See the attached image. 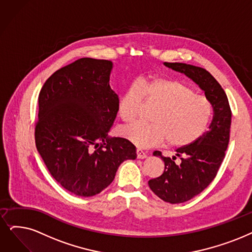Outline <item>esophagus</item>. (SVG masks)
Masks as SVG:
<instances>
[{
  "label": "esophagus",
  "mask_w": 252,
  "mask_h": 252,
  "mask_svg": "<svg viewBox=\"0 0 252 252\" xmlns=\"http://www.w3.org/2000/svg\"><path fill=\"white\" fill-rule=\"evenodd\" d=\"M136 156H137L138 159H145V158L147 157L146 153L144 152L143 150H140V149H137V150H136Z\"/></svg>",
  "instance_id": "34e87169"
}]
</instances>
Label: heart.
<instances>
[{"label":"heart","instance_id":"heart-1","mask_svg":"<svg viewBox=\"0 0 252 252\" xmlns=\"http://www.w3.org/2000/svg\"><path fill=\"white\" fill-rule=\"evenodd\" d=\"M143 98L159 107L151 124L134 123L121 134L138 148L167 144L174 148L192 145L204 135L213 116V105L195 90L174 77L154 76L126 89L118 102V115L125 123L138 117Z\"/></svg>","mask_w":252,"mask_h":252}]
</instances>
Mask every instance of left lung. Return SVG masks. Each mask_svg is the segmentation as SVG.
Wrapping results in <instances>:
<instances>
[{"label":"left lung","instance_id":"8db88e82","mask_svg":"<svg viewBox=\"0 0 252 252\" xmlns=\"http://www.w3.org/2000/svg\"><path fill=\"white\" fill-rule=\"evenodd\" d=\"M164 65L184 73L204 90L214 112L209 130L195 143L177 149L173 158L159 151L153 153L163 160L164 172L149 181L151 190L166 203L180 204L199 194L216 177L229 142L231 112L224 90L206 69L184 63ZM177 157L181 160L179 164L174 162Z\"/></svg>","mask_w":252,"mask_h":252}]
</instances>
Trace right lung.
Returning <instances> with one entry per match:
<instances>
[{"label":"right lung","instance_id":"1","mask_svg":"<svg viewBox=\"0 0 252 252\" xmlns=\"http://www.w3.org/2000/svg\"><path fill=\"white\" fill-rule=\"evenodd\" d=\"M113 63L82 58L50 75L39 93L35 143L50 175L78 196L113 182L118 167L136 158L122 137H108L119 97L109 86Z\"/></svg>","mask_w":252,"mask_h":252}]
</instances>
